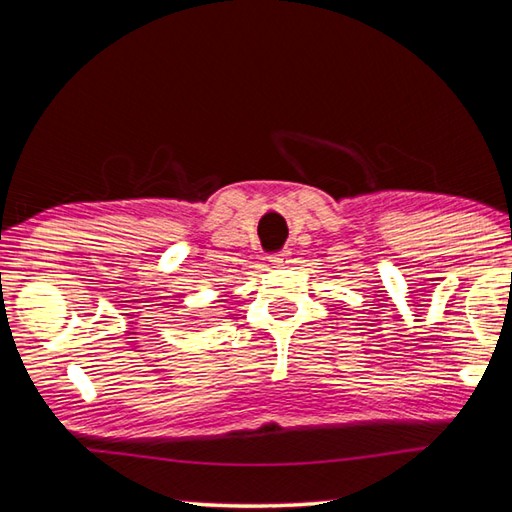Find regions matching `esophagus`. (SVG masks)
I'll return each mask as SVG.
<instances>
[{
    "label": "esophagus",
    "mask_w": 512,
    "mask_h": 512,
    "mask_svg": "<svg viewBox=\"0 0 512 512\" xmlns=\"http://www.w3.org/2000/svg\"><path fill=\"white\" fill-rule=\"evenodd\" d=\"M288 255H291V253H288V250H277V253H273V255L268 257V259H271V262H273V264H277V266H284V264H286V259H288Z\"/></svg>",
    "instance_id": "obj_1"
}]
</instances>
